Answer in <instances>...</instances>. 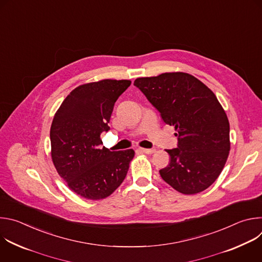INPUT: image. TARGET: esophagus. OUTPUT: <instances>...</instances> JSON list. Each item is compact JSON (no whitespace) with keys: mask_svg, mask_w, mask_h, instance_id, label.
Wrapping results in <instances>:
<instances>
[{"mask_svg":"<svg viewBox=\"0 0 262 262\" xmlns=\"http://www.w3.org/2000/svg\"><path fill=\"white\" fill-rule=\"evenodd\" d=\"M139 150L141 151V152H143V154H146V155H152L155 151H156V149H148V148H139Z\"/></svg>","mask_w":262,"mask_h":262,"instance_id":"obj_1","label":"esophagus"}]
</instances>
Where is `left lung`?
Instances as JSON below:
<instances>
[{"instance_id":"left-lung-1","label":"left lung","mask_w":262,"mask_h":262,"mask_svg":"<svg viewBox=\"0 0 262 262\" xmlns=\"http://www.w3.org/2000/svg\"><path fill=\"white\" fill-rule=\"evenodd\" d=\"M134 85L175 127L177 148L167 149L170 164L160 170L162 178L185 195L206 190L227 161L229 121L213 92L184 72H167L139 78Z\"/></svg>"}]
</instances>
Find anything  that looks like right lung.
Listing matches in <instances>:
<instances>
[{"label": "right lung", "instance_id": "right-lung-1", "mask_svg": "<svg viewBox=\"0 0 262 262\" xmlns=\"http://www.w3.org/2000/svg\"><path fill=\"white\" fill-rule=\"evenodd\" d=\"M127 80H102L79 86L64 99L51 126L52 159L59 175L76 194L91 200L110 196L124 180L133 149L110 151L100 134L108 132L118 97Z\"/></svg>", "mask_w": 262, "mask_h": 262}]
</instances>
